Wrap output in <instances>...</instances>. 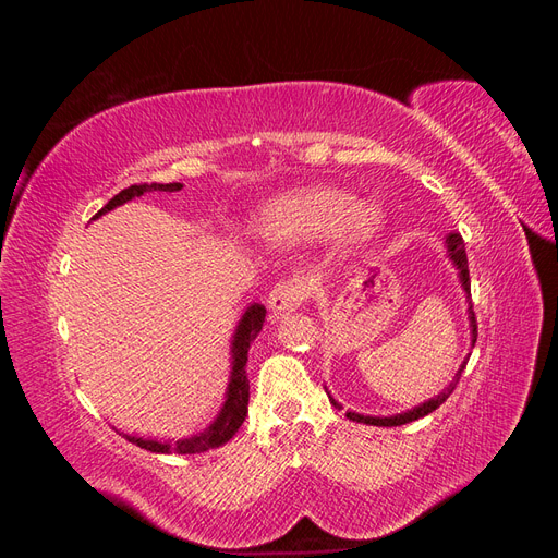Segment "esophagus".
Returning <instances> with one entry per match:
<instances>
[{
    "mask_svg": "<svg viewBox=\"0 0 558 558\" xmlns=\"http://www.w3.org/2000/svg\"><path fill=\"white\" fill-rule=\"evenodd\" d=\"M305 289H302V283L293 281V279H286L279 281L272 291L267 295V310L272 312L275 318L283 316L293 312L298 305H302V300H305Z\"/></svg>",
    "mask_w": 558,
    "mask_h": 558,
    "instance_id": "obj_1",
    "label": "esophagus"
}]
</instances>
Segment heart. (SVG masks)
I'll return each instance as SVG.
<instances>
[{
    "label": "heart",
    "instance_id": "1",
    "mask_svg": "<svg viewBox=\"0 0 558 558\" xmlns=\"http://www.w3.org/2000/svg\"><path fill=\"white\" fill-rule=\"evenodd\" d=\"M381 226L379 209L353 205L349 193L335 189H305L281 195L260 209L256 230L275 244H302L340 230L351 244L367 242Z\"/></svg>",
    "mask_w": 558,
    "mask_h": 558
}]
</instances>
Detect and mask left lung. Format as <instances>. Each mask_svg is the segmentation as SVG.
Here are the masks:
<instances>
[{"mask_svg": "<svg viewBox=\"0 0 558 558\" xmlns=\"http://www.w3.org/2000/svg\"><path fill=\"white\" fill-rule=\"evenodd\" d=\"M445 244H447V256H449V260L453 263V267L459 269V281H461V286H463V293H465V302H468V320H470V347H475V342H477V320H475V312H472V302H470V272H468V258H465V244H463V238L456 230H451L447 238H445ZM468 359L470 356H465V361L459 365V369H456V375H453V379L442 388L440 393L437 396H433L430 400H426V402H421V404H416V408H412V410H408V412H400V414H391V416H369V414H359V412H351V410H347V418L349 421H356V424H367V426H402V424H410V421H416V418H421V416H426V414H430V412H435L437 408H440V404L453 393V388H456V384H459V379H461V375H463V369H465V365H468ZM328 391V388H326ZM328 398H330V402L335 404L337 410H342V404L337 402L330 393H328Z\"/></svg>", "mask_w": 558, "mask_h": 558, "instance_id": "8db88e82", "label": "left lung"}]
</instances>
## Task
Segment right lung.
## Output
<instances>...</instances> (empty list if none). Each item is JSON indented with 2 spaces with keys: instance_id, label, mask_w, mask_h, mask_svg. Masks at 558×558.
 <instances>
[{
  "instance_id": "obj_1",
  "label": "right lung",
  "mask_w": 558,
  "mask_h": 558,
  "mask_svg": "<svg viewBox=\"0 0 558 558\" xmlns=\"http://www.w3.org/2000/svg\"><path fill=\"white\" fill-rule=\"evenodd\" d=\"M183 189V183H140V185H130V189L121 191L113 195L107 205L99 209L93 221L99 216H105L107 211L125 205V202L142 197L146 193H177ZM265 307L253 302L248 305L240 318L238 328L232 332V342H230V379L226 388V400L218 410L216 418L211 424L199 430L191 437H181V440H158V437H142V435H130L123 433L125 440L132 445H137L146 451L154 453H199V451H209L214 447L226 445L230 437L240 430L244 424L246 412H248V377H246V361H248V347L256 340L258 332L263 330L265 324Z\"/></svg>"
}]
</instances>
